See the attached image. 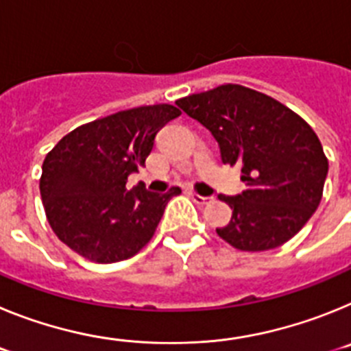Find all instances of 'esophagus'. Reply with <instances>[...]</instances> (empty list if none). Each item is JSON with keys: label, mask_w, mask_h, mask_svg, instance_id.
<instances>
[{"label": "esophagus", "mask_w": 351, "mask_h": 351, "mask_svg": "<svg viewBox=\"0 0 351 351\" xmlns=\"http://www.w3.org/2000/svg\"><path fill=\"white\" fill-rule=\"evenodd\" d=\"M191 200H193L197 206H206V204L213 202V197H202V195L198 193H191Z\"/></svg>", "instance_id": "1"}]
</instances>
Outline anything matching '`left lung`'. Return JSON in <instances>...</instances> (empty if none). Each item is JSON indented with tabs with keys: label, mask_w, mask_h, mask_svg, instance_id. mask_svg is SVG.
I'll list each match as a JSON object with an SVG mask.
<instances>
[{
	"label": "left lung",
	"mask_w": 351,
	"mask_h": 351,
	"mask_svg": "<svg viewBox=\"0 0 351 351\" xmlns=\"http://www.w3.org/2000/svg\"><path fill=\"white\" fill-rule=\"evenodd\" d=\"M176 104L218 141L223 163L241 167L246 190L219 195L230 223L216 228L241 251H267L290 241L324 195L328 160L311 126L287 105L239 84L184 96Z\"/></svg>",
	"instance_id": "8db88e82"
}]
</instances>
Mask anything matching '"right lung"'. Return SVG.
I'll use <instances>...</instances> for the list:
<instances>
[{"label": "right lung", "mask_w": 351, "mask_h": 351, "mask_svg": "<svg viewBox=\"0 0 351 351\" xmlns=\"http://www.w3.org/2000/svg\"><path fill=\"white\" fill-rule=\"evenodd\" d=\"M181 114L169 104L144 105L91 121L64 135L42 165L40 195L52 232L89 262L132 258L153 239L178 186L128 190V176L151 154L156 133Z\"/></svg>", "instance_id": "1"}]
</instances>
